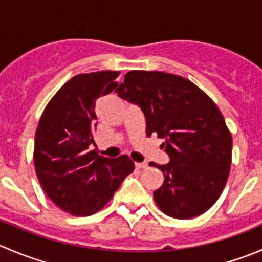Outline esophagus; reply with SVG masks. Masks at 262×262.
Here are the masks:
<instances>
[{"label":"esophagus","instance_id":"1","mask_svg":"<svg viewBox=\"0 0 262 262\" xmlns=\"http://www.w3.org/2000/svg\"><path fill=\"white\" fill-rule=\"evenodd\" d=\"M136 167L137 168H146L147 163L146 162H136Z\"/></svg>","mask_w":262,"mask_h":262}]
</instances>
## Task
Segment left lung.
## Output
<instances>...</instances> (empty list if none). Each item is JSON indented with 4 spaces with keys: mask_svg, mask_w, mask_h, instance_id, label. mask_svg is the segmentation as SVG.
<instances>
[{
    "mask_svg": "<svg viewBox=\"0 0 262 262\" xmlns=\"http://www.w3.org/2000/svg\"><path fill=\"white\" fill-rule=\"evenodd\" d=\"M115 92L141 106L148 137L165 139L171 161L149 163L165 176L153 192L157 207L176 219L207 212L221 196L232 162L231 132L215 102L191 81L158 71H130Z\"/></svg>",
    "mask_w": 262,
    "mask_h": 262,
    "instance_id": "8db88e82",
    "label": "left lung"
}]
</instances>
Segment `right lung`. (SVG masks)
<instances>
[{
	"instance_id": "add662e5",
	"label": "right lung",
	"mask_w": 262,
	"mask_h": 262,
	"mask_svg": "<svg viewBox=\"0 0 262 262\" xmlns=\"http://www.w3.org/2000/svg\"><path fill=\"white\" fill-rule=\"evenodd\" d=\"M119 75L100 71L72 77L50 99L36 128L33 160L38 180L49 199L72 215L101 210L134 170L126 155L107 158L89 150L96 100L114 91Z\"/></svg>"
}]
</instances>
